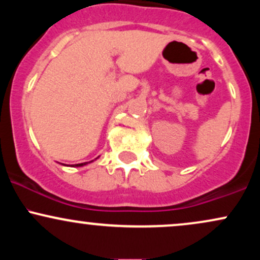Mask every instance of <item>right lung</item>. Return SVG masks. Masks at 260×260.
Returning a JSON list of instances; mask_svg holds the SVG:
<instances>
[{"label":"right lung","instance_id":"add662e5","mask_svg":"<svg viewBox=\"0 0 260 260\" xmlns=\"http://www.w3.org/2000/svg\"><path fill=\"white\" fill-rule=\"evenodd\" d=\"M86 162H83V164H77V165H74V166H83V165H85Z\"/></svg>","mask_w":260,"mask_h":260}]
</instances>
